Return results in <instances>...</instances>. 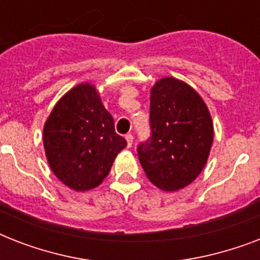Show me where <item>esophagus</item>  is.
Here are the masks:
<instances>
[{"label":"esophagus","instance_id":"34e87169","mask_svg":"<svg viewBox=\"0 0 260 260\" xmlns=\"http://www.w3.org/2000/svg\"><path fill=\"white\" fill-rule=\"evenodd\" d=\"M125 140H126V144H128V147H132V143H134V136L131 134L125 135Z\"/></svg>","mask_w":260,"mask_h":260}]
</instances>
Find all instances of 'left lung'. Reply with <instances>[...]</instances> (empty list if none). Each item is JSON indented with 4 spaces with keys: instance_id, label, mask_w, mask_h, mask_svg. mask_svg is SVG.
Returning a JSON list of instances; mask_svg holds the SVG:
<instances>
[{
    "instance_id": "obj_1",
    "label": "left lung",
    "mask_w": 260,
    "mask_h": 260,
    "mask_svg": "<svg viewBox=\"0 0 260 260\" xmlns=\"http://www.w3.org/2000/svg\"><path fill=\"white\" fill-rule=\"evenodd\" d=\"M151 139L139 160L151 183L165 191L189 186L200 175L213 144V121L197 90L165 77L151 87Z\"/></svg>"
}]
</instances>
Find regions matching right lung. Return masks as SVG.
Listing matches in <instances>:
<instances>
[{
    "instance_id": "right-lung-1",
    "label": "right lung",
    "mask_w": 260,
    "mask_h": 260,
    "mask_svg": "<svg viewBox=\"0 0 260 260\" xmlns=\"http://www.w3.org/2000/svg\"><path fill=\"white\" fill-rule=\"evenodd\" d=\"M47 162L59 181L75 191L97 187L126 146L93 83L82 82L60 97L43 128Z\"/></svg>"
}]
</instances>
